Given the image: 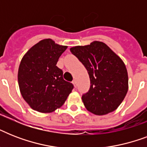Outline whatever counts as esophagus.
<instances>
[{"mask_svg":"<svg viewBox=\"0 0 147 147\" xmlns=\"http://www.w3.org/2000/svg\"><path fill=\"white\" fill-rule=\"evenodd\" d=\"M72 84L74 85V87L76 88V86H77V84H76V80L72 81Z\"/></svg>","mask_w":147,"mask_h":147,"instance_id":"1","label":"esophagus"}]
</instances>
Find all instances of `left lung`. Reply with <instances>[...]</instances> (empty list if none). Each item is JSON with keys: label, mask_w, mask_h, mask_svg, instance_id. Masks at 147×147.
I'll list each match as a JSON object with an SVG mask.
<instances>
[{"label": "left lung", "mask_w": 147, "mask_h": 147, "mask_svg": "<svg viewBox=\"0 0 147 147\" xmlns=\"http://www.w3.org/2000/svg\"><path fill=\"white\" fill-rule=\"evenodd\" d=\"M70 51L89 75V91L82 98L86 109L99 116L115 111L128 91L127 71L123 60L100 41L71 47Z\"/></svg>", "instance_id": "obj_1"}]
</instances>
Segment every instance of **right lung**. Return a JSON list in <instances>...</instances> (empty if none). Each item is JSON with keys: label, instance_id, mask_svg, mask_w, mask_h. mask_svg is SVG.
<instances>
[{"label": "right lung", "instance_id": "obj_1", "mask_svg": "<svg viewBox=\"0 0 147 147\" xmlns=\"http://www.w3.org/2000/svg\"><path fill=\"white\" fill-rule=\"evenodd\" d=\"M66 46L45 39L32 47L22 58L18 69V84L22 97L32 109L51 113L63 105L73 85L63 79L56 66Z\"/></svg>", "mask_w": 147, "mask_h": 147}]
</instances>
